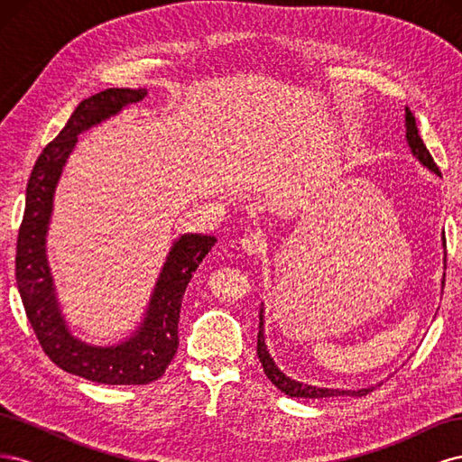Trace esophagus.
Masks as SVG:
<instances>
[{
    "label": "esophagus",
    "instance_id": "esophagus-1",
    "mask_svg": "<svg viewBox=\"0 0 462 462\" xmlns=\"http://www.w3.org/2000/svg\"><path fill=\"white\" fill-rule=\"evenodd\" d=\"M241 248L245 250L246 254H250V256H254V254H260V253H263V248H265V239L263 236L260 235V233H246L243 239H241Z\"/></svg>",
    "mask_w": 462,
    "mask_h": 462
}]
</instances>
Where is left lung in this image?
<instances>
[{
	"label": "left lung",
	"mask_w": 462,
	"mask_h": 462,
	"mask_svg": "<svg viewBox=\"0 0 462 462\" xmlns=\"http://www.w3.org/2000/svg\"><path fill=\"white\" fill-rule=\"evenodd\" d=\"M404 121H407V143L409 148L412 152V156L420 162L424 167H428L430 171H433L436 175H439V167L433 162L431 153L428 152L424 141L418 134V127H416V119L411 114L409 107H404ZM443 245H445V235H443ZM263 310H260V331H258V346H256V353L258 358L262 362V368L268 375V380L282 391V393L289 395V397H300V399H326V397H362V395H368L370 391H374L375 387H365V389H328V387H316V385H309V383H302L297 380H291L287 377L282 370L275 366L273 358L270 356L268 348H265V341H263Z\"/></svg>",
	"instance_id": "obj_1"
}]
</instances>
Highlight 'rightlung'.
Returning a JSON list of instances; mask_svg holds the SVG:
<instances>
[{
  "label": "right lung",
  "instance_id": "1",
  "mask_svg": "<svg viewBox=\"0 0 462 462\" xmlns=\"http://www.w3.org/2000/svg\"><path fill=\"white\" fill-rule=\"evenodd\" d=\"M146 88H107L82 100L67 125L42 150L26 185L24 216L17 236L15 275L26 318L44 353L61 370L106 385H144L163 375L179 346V314L185 289L216 236L187 233L173 243L153 287L143 324L131 337L96 346L73 337L55 299L46 258L53 192L79 134L141 102Z\"/></svg>",
  "mask_w": 462,
  "mask_h": 462
}]
</instances>
